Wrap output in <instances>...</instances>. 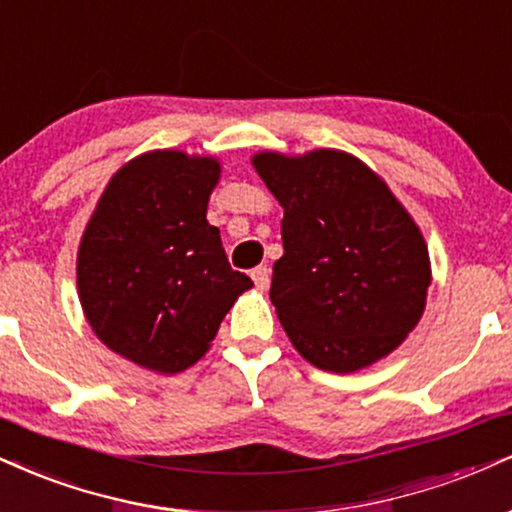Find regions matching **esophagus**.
I'll return each instance as SVG.
<instances>
[{
	"label": "esophagus",
	"mask_w": 512,
	"mask_h": 512,
	"mask_svg": "<svg viewBox=\"0 0 512 512\" xmlns=\"http://www.w3.org/2000/svg\"><path fill=\"white\" fill-rule=\"evenodd\" d=\"M252 281H255L257 288H269V281H272V276H269V269L267 267H255L252 269Z\"/></svg>",
	"instance_id": "esophagus-1"
}]
</instances>
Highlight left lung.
Masks as SVG:
<instances>
[{
	"label": "left lung",
	"mask_w": 512,
	"mask_h": 512,
	"mask_svg": "<svg viewBox=\"0 0 512 512\" xmlns=\"http://www.w3.org/2000/svg\"><path fill=\"white\" fill-rule=\"evenodd\" d=\"M252 164L283 207L269 298L298 353L336 374L389 355L420 322L432 281L410 214L346 152H262Z\"/></svg>",
	"instance_id": "left-lung-1"
}]
</instances>
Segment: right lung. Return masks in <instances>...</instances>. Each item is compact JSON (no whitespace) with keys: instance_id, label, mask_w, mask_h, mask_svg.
Masks as SVG:
<instances>
[{"instance_id":"add662e5","label":"right lung","mask_w":512,"mask_h":512,"mask_svg":"<svg viewBox=\"0 0 512 512\" xmlns=\"http://www.w3.org/2000/svg\"><path fill=\"white\" fill-rule=\"evenodd\" d=\"M217 181V159L150 152L109 181L83 233L80 305L102 343L135 365L164 374L195 365L252 288L207 221Z\"/></svg>"}]
</instances>
